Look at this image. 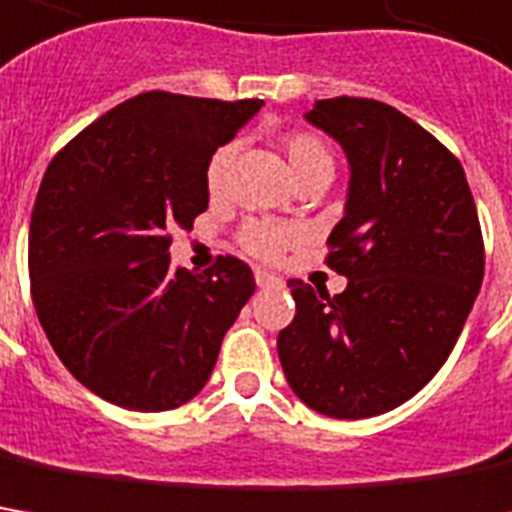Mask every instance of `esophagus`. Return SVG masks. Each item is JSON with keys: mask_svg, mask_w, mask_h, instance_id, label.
Returning a JSON list of instances; mask_svg holds the SVG:
<instances>
[{"mask_svg": "<svg viewBox=\"0 0 512 512\" xmlns=\"http://www.w3.org/2000/svg\"><path fill=\"white\" fill-rule=\"evenodd\" d=\"M256 284H259V287H279L281 279L279 276H273V273H267V270H256Z\"/></svg>", "mask_w": 512, "mask_h": 512, "instance_id": "1", "label": "esophagus"}]
</instances>
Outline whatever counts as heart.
<instances>
[{
    "instance_id": "1",
    "label": "heart",
    "mask_w": 512,
    "mask_h": 512,
    "mask_svg": "<svg viewBox=\"0 0 512 512\" xmlns=\"http://www.w3.org/2000/svg\"><path fill=\"white\" fill-rule=\"evenodd\" d=\"M281 149L287 154L290 171L296 174L298 183H307L315 177H329L335 174V154L329 149V143L315 132H290L281 137ZM233 157H236V146L225 143L219 146L208 166H205V185L211 194H222L228 177H231ZM301 239V231L296 225H284V222H273V219H253L242 231H239V245L248 250L256 259H279L290 245H296Z\"/></svg>"
}]
</instances>
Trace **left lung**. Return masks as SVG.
I'll return each mask as SVG.
<instances>
[{
  "label": "left lung",
  "instance_id": "1",
  "mask_svg": "<svg viewBox=\"0 0 512 512\" xmlns=\"http://www.w3.org/2000/svg\"><path fill=\"white\" fill-rule=\"evenodd\" d=\"M307 120L344 146L349 194L327 264L329 296L293 279L279 332L290 389L312 411L363 420L403 406L440 372L485 276V245L462 163L420 123L372 98L315 101Z\"/></svg>",
  "mask_w": 512,
  "mask_h": 512
}]
</instances>
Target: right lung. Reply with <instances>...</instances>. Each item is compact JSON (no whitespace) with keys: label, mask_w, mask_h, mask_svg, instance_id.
I'll return each mask as SVG.
<instances>
[{"label":"right lung","mask_w":512,"mask_h":512,"mask_svg":"<svg viewBox=\"0 0 512 512\" xmlns=\"http://www.w3.org/2000/svg\"><path fill=\"white\" fill-rule=\"evenodd\" d=\"M259 109V98L143 92L50 160L30 216V293L50 346L92 394L168 411L208 383L256 281L236 256L171 270V231L208 208L211 154Z\"/></svg>","instance_id":"right-lung-1"}]
</instances>
